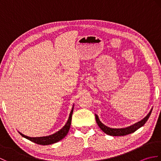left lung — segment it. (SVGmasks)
Instances as JSON below:
<instances>
[{"mask_svg": "<svg viewBox=\"0 0 161 161\" xmlns=\"http://www.w3.org/2000/svg\"><path fill=\"white\" fill-rule=\"evenodd\" d=\"M152 111V108L151 109V111H149V114L147 115L146 117L143 118L142 120L136 122L135 124H133L131 126H127V127L126 128L114 129V128L108 127V126L104 125L103 123L100 120V119H99L98 116L96 114H95V119H96V122L97 123L99 127H100L105 133H107V134L109 136H122L128 135L129 133H133L134 131H136V130L138 129L139 128H141V126L144 125L145 124V122L147 121V119H149L150 115H151Z\"/></svg>", "mask_w": 161, "mask_h": 161, "instance_id": "8db88e82", "label": "left lung"}]
</instances>
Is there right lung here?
I'll list each match as a JSON object with an SVG mask.
<instances>
[{"mask_svg":"<svg viewBox=\"0 0 161 161\" xmlns=\"http://www.w3.org/2000/svg\"><path fill=\"white\" fill-rule=\"evenodd\" d=\"M73 108H74V105L73 106V108H72L69 118H68V119L67 122L66 123V125L64 126V127L62 129H61L59 131H58L57 132L54 133V134L47 136H43V137H29V136H25L19 131V133L23 136V137L25 138L26 139H28L29 141H32L33 142L36 143V144L38 145H51V144H53V143L57 142L58 141L62 140L65 136L67 135L68 131H69L70 125H71L72 115H73Z\"/></svg>","mask_w":161,"mask_h":161,"instance_id":"add662e5","label":"right lung"}]
</instances>
